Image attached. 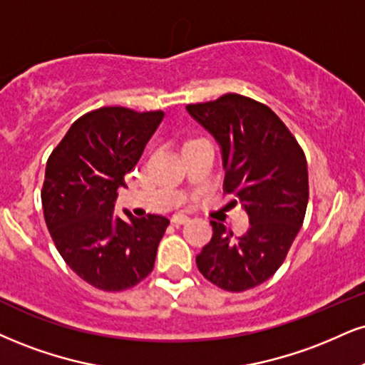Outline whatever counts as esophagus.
<instances>
[{
	"label": "esophagus",
	"mask_w": 365,
	"mask_h": 365,
	"mask_svg": "<svg viewBox=\"0 0 365 365\" xmlns=\"http://www.w3.org/2000/svg\"><path fill=\"white\" fill-rule=\"evenodd\" d=\"M187 221H188V216H185V214H175V216L171 217V222H173L175 226L185 225Z\"/></svg>",
	"instance_id": "esophagus-1"
}]
</instances>
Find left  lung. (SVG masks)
I'll return each instance as SVG.
<instances>
[{"mask_svg": "<svg viewBox=\"0 0 365 365\" xmlns=\"http://www.w3.org/2000/svg\"><path fill=\"white\" fill-rule=\"evenodd\" d=\"M187 112L216 139L225 168V190L250 217L235 238L210 221L212 240L197 255L200 274L231 292L257 287L282 265L308 207V163L289 129L267 105L227 93ZM236 204V200H235Z\"/></svg>", "mask_w": 365, "mask_h": 365, "instance_id": "1", "label": "left lung"}]
</instances>
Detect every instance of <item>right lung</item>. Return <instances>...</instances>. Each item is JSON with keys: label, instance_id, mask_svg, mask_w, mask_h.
<instances>
[{"label": "right lung", "instance_id": "add662e5", "mask_svg": "<svg viewBox=\"0 0 365 365\" xmlns=\"http://www.w3.org/2000/svg\"><path fill=\"white\" fill-rule=\"evenodd\" d=\"M165 113L103 107L78 118L47 160L42 207L57 252L96 289L118 292L151 274L170 221L113 214L117 188Z\"/></svg>", "mask_w": 365, "mask_h": 365}]
</instances>
